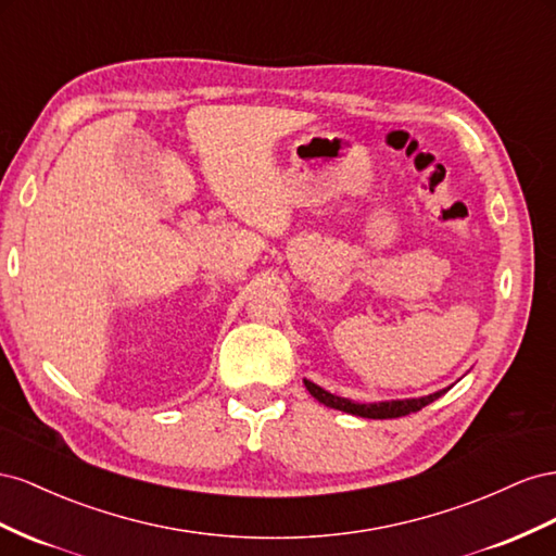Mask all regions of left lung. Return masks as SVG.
<instances>
[{
  "label": "left lung",
  "instance_id": "left-lung-1",
  "mask_svg": "<svg viewBox=\"0 0 556 556\" xmlns=\"http://www.w3.org/2000/svg\"><path fill=\"white\" fill-rule=\"evenodd\" d=\"M305 387L319 403H324L328 407L342 409V412H349V415L368 417V419H395V417L412 415V412H419L421 407H426L428 403H433L435 399H440L442 393H445V391H438V393H431V395H424V399L389 401V403H352L349 399H340V395H332V393L324 391L321 387H316L314 382H307V379H305Z\"/></svg>",
  "mask_w": 556,
  "mask_h": 556
}]
</instances>
